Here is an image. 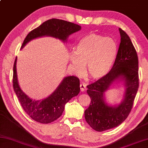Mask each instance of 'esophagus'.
<instances>
[{"label": "esophagus", "instance_id": "obj_1", "mask_svg": "<svg viewBox=\"0 0 148 148\" xmlns=\"http://www.w3.org/2000/svg\"><path fill=\"white\" fill-rule=\"evenodd\" d=\"M80 90H81L82 92L86 90V85L85 83H82V84H80Z\"/></svg>", "mask_w": 148, "mask_h": 148}]
</instances>
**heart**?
<instances>
[{
	"label": "heart",
	"mask_w": 148,
	"mask_h": 148,
	"mask_svg": "<svg viewBox=\"0 0 148 148\" xmlns=\"http://www.w3.org/2000/svg\"><path fill=\"white\" fill-rule=\"evenodd\" d=\"M118 52V45L111 37L100 35H87L77 42L75 52L70 54V61L77 76L85 72L88 77L98 79L108 73Z\"/></svg>",
	"instance_id": "obj_1"
}]
</instances>
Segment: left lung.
I'll return each mask as SVG.
<instances>
[{"label": "left lung", "mask_w": 148, "mask_h": 148, "mask_svg": "<svg viewBox=\"0 0 148 148\" xmlns=\"http://www.w3.org/2000/svg\"><path fill=\"white\" fill-rule=\"evenodd\" d=\"M121 40L117 56L112 69L106 76L87 86L90 98L89 107L85 111V119L96 131H103L120 125L127 119L132 109L138 89V60L130 37L119 28ZM120 79L125 83L126 92L123 101L118 106H109L104 92Z\"/></svg>", "instance_id": "1"}]
</instances>
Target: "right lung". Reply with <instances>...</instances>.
<instances>
[{
	"instance_id": "1",
	"label": "right lung",
	"mask_w": 148,
	"mask_h": 148,
	"mask_svg": "<svg viewBox=\"0 0 148 148\" xmlns=\"http://www.w3.org/2000/svg\"><path fill=\"white\" fill-rule=\"evenodd\" d=\"M81 29V26L68 21L52 18L45 21L32 30L24 40L21 48L31 40L42 36H52L66 41L68 37ZM15 58L13 65V87L23 109L28 116L41 123H49L59 119L62 114L65 104L80 91L79 79L75 76H67L52 95L42 100H34L29 98L21 89L18 85Z\"/></svg>"
}]
</instances>
